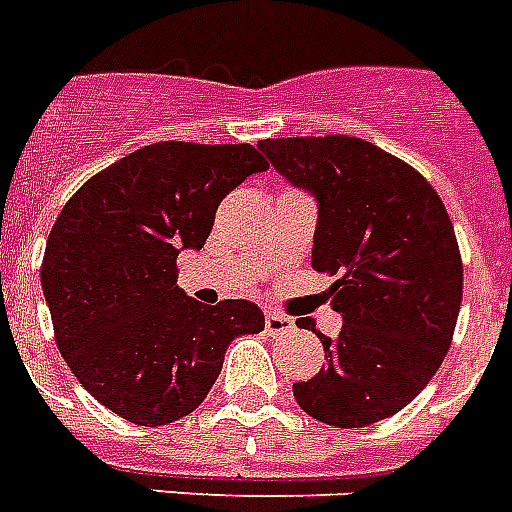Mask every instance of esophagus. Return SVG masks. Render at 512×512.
Segmentation results:
<instances>
[{
  "mask_svg": "<svg viewBox=\"0 0 512 512\" xmlns=\"http://www.w3.org/2000/svg\"><path fill=\"white\" fill-rule=\"evenodd\" d=\"M265 332L271 337H281V335H292L295 332V324L287 316H281V313H268L265 316Z\"/></svg>",
  "mask_w": 512,
  "mask_h": 512,
  "instance_id": "1",
  "label": "esophagus"
}]
</instances>
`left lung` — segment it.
<instances>
[{
  "label": "left lung",
  "mask_w": 512,
  "mask_h": 512,
  "mask_svg": "<svg viewBox=\"0 0 512 512\" xmlns=\"http://www.w3.org/2000/svg\"><path fill=\"white\" fill-rule=\"evenodd\" d=\"M289 183L319 199L313 268L335 276L342 332L321 335L316 377L295 382L313 420L364 428L401 412L452 345L462 257L444 201L420 172L361 138H268L257 143Z\"/></svg>",
  "instance_id": "1"
}]
</instances>
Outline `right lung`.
I'll return each instance as SVG.
<instances>
[{
	"mask_svg": "<svg viewBox=\"0 0 512 512\" xmlns=\"http://www.w3.org/2000/svg\"><path fill=\"white\" fill-rule=\"evenodd\" d=\"M268 170L249 143L162 140L92 175L60 209L42 289L58 350L95 401L135 425L175 422L207 398L233 337L263 332L247 300L177 289L180 249H201L220 201Z\"/></svg>",
	"mask_w": 512,
	"mask_h": 512,
	"instance_id": "add662e5",
	"label": "right lung"
}]
</instances>
